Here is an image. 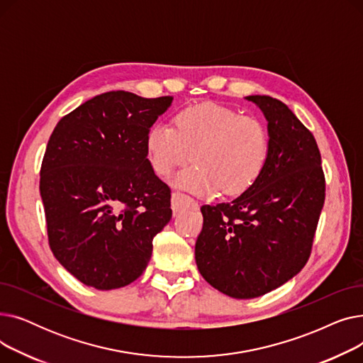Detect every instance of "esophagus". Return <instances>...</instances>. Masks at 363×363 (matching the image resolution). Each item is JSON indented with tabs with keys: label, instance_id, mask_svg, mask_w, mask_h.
Segmentation results:
<instances>
[{
	"label": "esophagus",
	"instance_id": "esophagus-1",
	"mask_svg": "<svg viewBox=\"0 0 363 363\" xmlns=\"http://www.w3.org/2000/svg\"><path fill=\"white\" fill-rule=\"evenodd\" d=\"M172 207H174L175 212L184 211V208H197L199 204L193 199H189L185 194L181 193H174L172 194Z\"/></svg>",
	"mask_w": 363,
	"mask_h": 363
}]
</instances>
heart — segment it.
Instances as JSON below:
<instances>
[{
	"mask_svg": "<svg viewBox=\"0 0 363 363\" xmlns=\"http://www.w3.org/2000/svg\"><path fill=\"white\" fill-rule=\"evenodd\" d=\"M175 128L157 122L148 129L145 147L152 169L167 175L193 156L197 164L175 178L186 191L206 196L242 193L262 174L269 137L255 116H242L216 103L189 106L177 113Z\"/></svg>",
	"mask_w": 363,
	"mask_h": 363,
	"instance_id": "1",
	"label": "heart"
}]
</instances>
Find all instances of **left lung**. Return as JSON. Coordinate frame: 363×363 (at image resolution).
<instances>
[{"label":"left lung","instance_id":"8db88e82","mask_svg":"<svg viewBox=\"0 0 363 363\" xmlns=\"http://www.w3.org/2000/svg\"><path fill=\"white\" fill-rule=\"evenodd\" d=\"M245 100L268 121V160L241 196L201 206L203 230L196 241L201 277L234 298L263 296L303 269L325 201V177L312 132L269 95Z\"/></svg>","mask_w":363,"mask_h":363}]
</instances>
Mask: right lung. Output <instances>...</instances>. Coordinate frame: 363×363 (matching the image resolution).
<instances>
[{"label":"right lung","mask_w":363,"mask_h":363,"mask_svg":"<svg viewBox=\"0 0 363 363\" xmlns=\"http://www.w3.org/2000/svg\"><path fill=\"white\" fill-rule=\"evenodd\" d=\"M172 97L97 95L60 119L47 144L40 191L51 252L88 287L114 290L145 271L172 218L170 188L145 138Z\"/></svg>","instance_id":"obj_1"}]
</instances>
